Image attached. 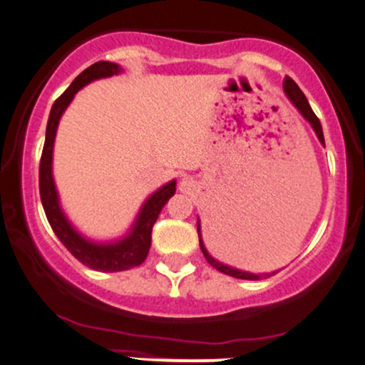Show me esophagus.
I'll return each instance as SVG.
<instances>
[{"label":"esophagus","mask_w":365,"mask_h":365,"mask_svg":"<svg viewBox=\"0 0 365 365\" xmlns=\"http://www.w3.org/2000/svg\"><path fill=\"white\" fill-rule=\"evenodd\" d=\"M195 188V182L192 178H188V177H185V178H182V182H180V190L182 192H192Z\"/></svg>","instance_id":"34e87169"}]
</instances>
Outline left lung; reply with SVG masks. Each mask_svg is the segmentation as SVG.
Instances as JSON below:
<instances>
[{
  "label": "left lung",
  "mask_w": 365,
  "mask_h": 365,
  "mask_svg": "<svg viewBox=\"0 0 365 365\" xmlns=\"http://www.w3.org/2000/svg\"><path fill=\"white\" fill-rule=\"evenodd\" d=\"M284 91L285 95L289 96V100L296 105L297 108H299V112L302 113V115L306 117V120H309V124L313 125L314 133L316 135H318V139L322 140V143L324 144V138H323V129H322V122H319V118L316 117V113L313 112V108H311V105L308 102V98H306L304 93L301 91V88L296 85V81L292 80V78L285 76L284 80ZM197 231H199V243H200V250L202 253H204L205 260H207L210 265L214 267V269L222 272V274L226 275H231V277H236V279H245V280H260L263 277H270V275L274 274H269V275H257V274H248V272H241V270H236L232 269V267H227L225 265V263H219L217 260H214L212 257L207 253V250L204 248V243H202V238H200V225H197Z\"/></svg>",
  "instance_id": "1"
}]
</instances>
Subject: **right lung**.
Here are the masks:
<instances>
[{
	"label": "right lung",
	"mask_w": 365,
	"mask_h": 365,
	"mask_svg": "<svg viewBox=\"0 0 365 365\" xmlns=\"http://www.w3.org/2000/svg\"><path fill=\"white\" fill-rule=\"evenodd\" d=\"M120 71V66L107 63V61H98V63L91 64L81 74H78L71 83V86L64 91L59 98L56 100L51 108L49 120H47L46 129V143H43L41 166H38V190H41V200L46 210L47 221L56 232L61 243L69 250L76 260H80L83 265L90 267V269L98 272H120L134 269L146 260L149 248H151V231L155 226L158 216H160L161 209L168 202L171 195L175 194V185L177 183L170 182L160 190L155 192L146 204L140 209L138 221L130 231L129 236H125L122 241L112 245H96L91 241L81 238L76 231L73 230L68 219L64 217L63 210L59 207V200H57V192L54 187V180H52V148H54V138L59 118L63 115L74 93L81 90L83 86L88 85L90 81L98 80V78L113 76Z\"/></svg>",
	"instance_id": "right-lung-1"
}]
</instances>
